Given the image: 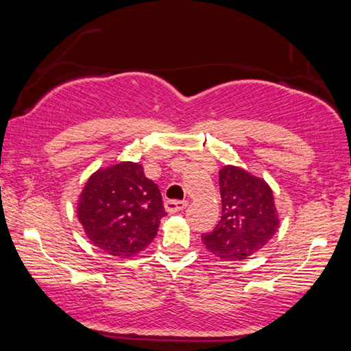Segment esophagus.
Listing matches in <instances>:
<instances>
[{
    "instance_id": "obj_1",
    "label": "esophagus",
    "mask_w": 351,
    "mask_h": 351,
    "mask_svg": "<svg viewBox=\"0 0 351 351\" xmlns=\"http://www.w3.org/2000/svg\"><path fill=\"white\" fill-rule=\"evenodd\" d=\"M186 206H187V201H181V199H167V201H165V210H167L169 213L180 212Z\"/></svg>"
}]
</instances>
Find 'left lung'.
<instances>
[{
  "instance_id": "obj_1",
  "label": "left lung",
  "mask_w": 351,
  "mask_h": 351,
  "mask_svg": "<svg viewBox=\"0 0 351 351\" xmlns=\"http://www.w3.org/2000/svg\"><path fill=\"white\" fill-rule=\"evenodd\" d=\"M221 218L212 232L201 235L204 246L221 260H245L268 243L278 228L272 190L243 169L219 170Z\"/></svg>"
}]
</instances>
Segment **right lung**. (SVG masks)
<instances>
[{
	"instance_id": "right-lung-1",
	"label": "right lung",
	"mask_w": 351,
	"mask_h": 351,
	"mask_svg": "<svg viewBox=\"0 0 351 351\" xmlns=\"http://www.w3.org/2000/svg\"><path fill=\"white\" fill-rule=\"evenodd\" d=\"M77 215L94 246L125 258L150 245L167 213L161 190L142 165L121 162L88 180Z\"/></svg>"
}]
</instances>
